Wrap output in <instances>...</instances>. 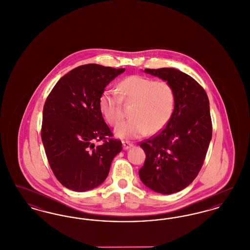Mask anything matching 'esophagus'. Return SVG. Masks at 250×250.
<instances>
[{
    "label": "esophagus",
    "mask_w": 250,
    "mask_h": 250,
    "mask_svg": "<svg viewBox=\"0 0 250 250\" xmlns=\"http://www.w3.org/2000/svg\"><path fill=\"white\" fill-rule=\"evenodd\" d=\"M131 147H133L132 143H129V142H126V141L123 142V148H124V150H127V149H129Z\"/></svg>",
    "instance_id": "1"
}]
</instances>
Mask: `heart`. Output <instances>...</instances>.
Instances as JSON below:
<instances>
[{
    "instance_id": "1",
    "label": "heart",
    "mask_w": 250,
    "mask_h": 250,
    "mask_svg": "<svg viewBox=\"0 0 250 250\" xmlns=\"http://www.w3.org/2000/svg\"><path fill=\"white\" fill-rule=\"evenodd\" d=\"M120 95L105 89L99 97V108L107 123L116 126L124 118L123 102L132 104L130 119L115 129L121 139H137L148 132L162 130L171 119L176 102L172 85L167 81H154L141 75H132L119 83Z\"/></svg>"
}]
</instances>
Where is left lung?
Wrapping results in <instances>:
<instances>
[{
	"label": "left lung",
	"instance_id": "left-lung-1",
	"mask_svg": "<svg viewBox=\"0 0 250 250\" xmlns=\"http://www.w3.org/2000/svg\"><path fill=\"white\" fill-rule=\"evenodd\" d=\"M144 72L171 84L176 102L165 128L140 143L146 158L139 175L150 189L172 194L188 187L203 165L213 133L209 99L200 84L178 69Z\"/></svg>",
	"mask_w": 250,
	"mask_h": 250
}]
</instances>
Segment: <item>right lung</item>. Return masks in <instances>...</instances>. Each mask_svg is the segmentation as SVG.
I'll list each match as a JSON object with an SVG mask.
<instances>
[{
	"label": "right lung",
	"mask_w": 250,
	"mask_h": 250,
	"mask_svg": "<svg viewBox=\"0 0 250 250\" xmlns=\"http://www.w3.org/2000/svg\"><path fill=\"white\" fill-rule=\"evenodd\" d=\"M125 70L96 63L78 66L60 79L46 99L41 139L49 166L66 188L83 192L101 185L123 149L103 119L99 97Z\"/></svg>",
	"instance_id": "add662e5"
}]
</instances>
